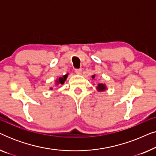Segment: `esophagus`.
Listing matches in <instances>:
<instances>
[{"mask_svg":"<svg viewBox=\"0 0 156 156\" xmlns=\"http://www.w3.org/2000/svg\"><path fill=\"white\" fill-rule=\"evenodd\" d=\"M75 72L76 74H82V69H75Z\"/></svg>","mask_w":156,"mask_h":156,"instance_id":"obj_1","label":"esophagus"}]
</instances>
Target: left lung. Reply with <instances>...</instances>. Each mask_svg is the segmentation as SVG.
Masks as SVG:
<instances>
[{"instance_id":"8db88e82","label":"left lung","mask_w":156,"mask_h":156,"mask_svg":"<svg viewBox=\"0 0 156 156\" xmlns=\"http://www.w3.org/2000/svg\"><path fill=\"white\" fill-rule=\"evenodd\" d=\"M93 77H94V76H93ZM97 89L99 91H104V89H106V87L105 85L103 84H98Z\"/></svg>"}]
</instances>
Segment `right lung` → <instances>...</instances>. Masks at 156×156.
Returning <instances> with one entry per match:
<instances>
[{"label": "right lung", "instance_id": "1", "mask_svg": "<svg viewBox=\"0 0 156 156\" xmlns=\"http://www.w3.org/2000/svg\"><path fill=\"white\" fill-rule=\"evenodd\" d=\"M67 74H65V75L63 76V77H59V80H57V84H63L64 82H65V80H67Z\"/></svg>", "mask_w": 156, "mask_h": 156}]
</instances>
